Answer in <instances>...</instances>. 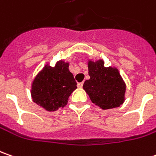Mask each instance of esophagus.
Segmentation results:
<instances>
[{"mask_svg":"<svg viewBox=\"0 0 156 156\" xmlns=\"http://www.w3.org/2000/svg\"><path fill=\"white\" fill-rule=\"evenodd\" d=\"M78 88H82V87H83V83H82V82H81V83H78Z\"/></svg>","mask_w":156,"mask_h":156,"instance_id":"34e87169","label":"esophagus"}]
</instances>
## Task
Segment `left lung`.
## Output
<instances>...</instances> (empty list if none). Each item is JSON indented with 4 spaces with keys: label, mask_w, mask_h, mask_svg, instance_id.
Returning <instances> with one entry per match:
<instances>
[{
    "label": "left lung",
    "mask_w": 156,
    "mask_h": 156,
    "mask_svg": "<svg viewBox=\"0 0 156 156\" xmlns=\"http://www.w3.org/2000/svg\"><path fill=\"white\" fill-rule=\"evenodd\" d=\"M90 79L85 80L83 88L91 102L103 110L119 107L125 100L126 84L118 70L105 67L103 59L88 61Z\"/></svg>",
    "instance_id": "1"
}]
</instances>
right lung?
<instances>
[{
	"label": "right lung",
	"instance_id": "add662e5",
	"mask_svg": "<svg viewBox=\"0 0 156 156\" xmlns=\"http://www.w3.org/2000/svg\"><path fill=\"white\" fill-rule=\"evenodd\" d=\"M77 88L69 63L59 60L54 67L46 65L33 81L31 96L35 104L48 111H55L67 105L68 98Z\"/></svg>",
	"mask_w": 156,
	"mask_h": 156
}]
</instances>
